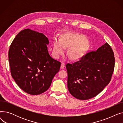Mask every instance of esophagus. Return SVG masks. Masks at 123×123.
Segmentation results:
<instances>
[{
  "instance_id": "esophagus-1",
  "label": "esophagus",
  "mask_w": 123,
  "mask_h": 123,
  "mask_svg": "<svg viewBox=\"0 0 123 123\" xmlns=\"http://www.w3.org/2000/svg\"><path fill=\"white\" fill-rule=\"evenodd\" d=\"M64 66H65V64L64 63H61V69H63Z\"/></svg>"
}]
</instances>
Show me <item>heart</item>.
I'll return each mask as SVG.
<instances>
[{"label": "heart", "mask_w": 123, "mask_h": 123, "mask_svg": "<svg viewBox=\"0 0 123 123\" xmlns=\"http://www.w3.org/2000/svg\"><path fill=\"white\" fill-rule=\"evenodd\" d=\"M85 39L79 35H71L64 39H55L53 42V54L56 57H59L65 52L66 48L71 47L69 53L74 58L80 57L87 48Z\"/></svg>", "instance_id": "1"}]
</instances>
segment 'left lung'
Listing matches in <instances>:
<instances>
[{
    "label": "left lung",
    "mask_w": 123,
    "mask_h": 123,
    "mask_svg": "<svg viewBox=\"0 0 123 123\" xmlns=\"http://www.w3.org/2000/svg\"><path fill=\"white\" fill-rule=\"evenodd\" d=\"M114 66V54L107 42L96 51L87 53L80 60L68 63L66 67L70 93L81 100L94 97L110 82Z\"/></svg>",
    "instance_id": "left-lung-1"
}]
</instances>
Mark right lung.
Segmentation results:
<instances>
[{
    "label": "right lung",
    "mask_w": 123,
    "mask_h": 123,
    "mask_svg": "<svg viewBox=\"0 0 123 123\" xmlns=\"http://www.w3.org/2000/svg\"><path fill=\"white\" fill-rule=\"evenodd\" d=\"M49 43L44 34L25 29L10 45L8 58L11 76L19 87L29 94L47 91L60 70L61 63L49 54Z\"/></svg>",
    "instance_id": "add662e5"
}]
</instances>
